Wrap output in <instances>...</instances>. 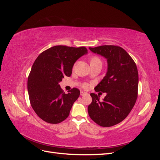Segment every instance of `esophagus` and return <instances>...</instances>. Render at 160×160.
<instances>
[{
    "label": "esophagus",
    "mask_w": 160,
    "mask_h": 160,
    "mask_svg": "<svg viewBox=\"0 0 160 160\" xmlns=\"http://www.w3.org/2000/svg\"><path fill=\"white\" fill-rule=\"evenodd\" d=\"M85 94H87L86 92H85V91H81L80 95H81V96H83V95H85Z\"/></svg>",
    "instance_id": "34e87169"
}]
</instances>
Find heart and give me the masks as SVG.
<instances>
[{"label":"heart","mask_w":160,"mask_h":160,"mask_svg":"<svg viewBox=\"0 0 160 160\" xmlns=\"http://www.w3.org/2000/svg\"><path fill=\"white\" fill-rule=\"evenodd\" d=\"M101 62V60L99 59V58H98V57H92L91 58V62ZM83 88H88V85L87 84V83H84L83 85Z\"/></svg>","instance_id":"1"}]
</instances>
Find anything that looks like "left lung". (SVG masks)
I'll return each instance as SVG.
<instances>
[{
  "instance_id": "8db88e82",
  "label": "left lung",
  "mask_w": 160,
  "mask_h": 160,
  "mask_svg": "<svg viewBox=\"0 0 160 160\" xmlns=\"http://www.w3.org/2000/svg\"><path fill=\"white\" fill-rule=\"evenodd\" d=\"M89 49L107 59L108 71L95 88V91L107 95L100 101L97 94L91 93L92 102L88 106V113L100 126H113L127 117L137 100L139 81L137 66L120 47L103 45Z\"/></svg>"
}]
</instances>
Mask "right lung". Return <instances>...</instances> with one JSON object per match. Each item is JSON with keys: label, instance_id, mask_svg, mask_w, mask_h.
I'll return each instance as SVG.
<instances>
[{"label": "right lung", "instance_id": "1", "mask_svg": "<svg viewBox=\"0 0 160 160\" xmlns=\"http://www.w3.org/2000/svg\"><path fill=\"white\" fill-rule=\"evenodd\" d=\"M88 52L84 47L57 45L37 57L28 77L27 89L32 108L41 119L57 124L68 117L80 91L72 88L65 93L59 83L65 76H71L75 62Z\"/></svg>", "mask_w": 160, "mask_h": 160}]
</instances>
